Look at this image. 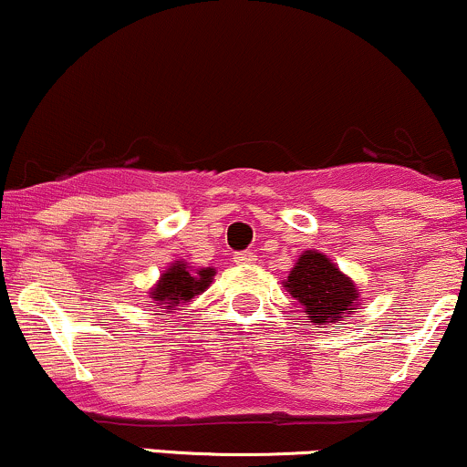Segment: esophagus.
Here are the masks:
<instances>
[{
    "label": "esophagus",
    "instance_id": "obj_1",
    "mask_svg": "<svg viewBox=\"0 0 467 467\" xmlns=\"http://www.w3.org/2000/svg\"><path fill=\"white\" fill-rule=\"evenodd\" d=\"M234 264L239 265H248V264H254V253H250V250H242V253H234Z\"/></svg>",
    "mask_w": 467,
    "mask_h": 467
}]
</instances>
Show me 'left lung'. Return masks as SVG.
<instances>
[{"label":"left lung","mask_w":467,"mask_h":467,"mask_svg":"<svg viewBox=\"0 0 467 467\" xmlns=\"http://www.w3.org/2000/svg\"><path fill=\"white\" fill-rule=\"evenodd\" d=\"M284 285L304 306L315 326L341 324L343 317L358 306L357 285L326 254L315 250L301 254Z\"/></svg>","instance_id":"obj_1"}]
</instances>
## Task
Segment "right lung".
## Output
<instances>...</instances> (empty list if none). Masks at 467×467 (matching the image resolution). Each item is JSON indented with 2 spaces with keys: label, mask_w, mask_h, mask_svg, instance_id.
<instances>
[{
  "label": "right lung",
  "mask_w": 467,
  "mask_h": 467,
  "mask_svg": "<svg viewBox=\"0 0 467 467\" xmlns=\"http://www.w3.org/2000/svg\"><path fill=\"white\" fill-rule=\"evenodd\" d=\"M214 270L203 268L197 270V273H191L186 264L171 265L166 273L159 279L157 288L150 292L152 301L159 306V308L172 310L177 304H183V301H191L194 295L203 292L210 285V279H213Z\"/></svg>",
  "instance_id": "right-lung-1"
}]
</instances>
